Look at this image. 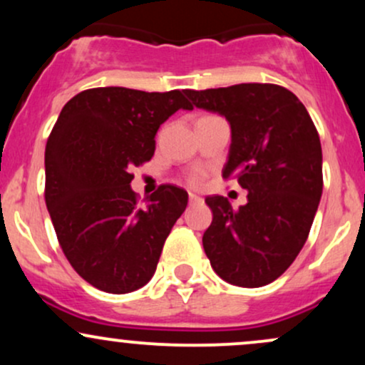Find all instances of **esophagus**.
I'll return each mask as SVG.
<instances>
[{"label": "esophagus", "instance_id": "obj_1", "mask_svg": "<svg viewBox=\"0 0 365 365\" xmlns=\"http://www.w3.org/2000/svg\"><path fill=\"white\" fill-rule=\"evenodd\" d=\"M200 200H202V199H200L199 195L192 194V192H190V194H188V202H190V206H192V204H197V202H200Z\"/></svg>", "mask_w": 365, "mask_h": 365}]
</instances>
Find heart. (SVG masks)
I'll use <instances>...</instances> for the list:
<instances>
[{
    "label": "heart",
    "instance_id": "obj_1",
    "mask_svg": "<svg viewBox=\"0 0 365 365\" xmlns=\"http://www.w3.org/2000/svg\"><path fill=\"white\" fill-rule=\"evenodd\" d=\"M200 180H202V175H199V173L192 175V177H190V182H192V183H199Z\"/></svg>",
    "mask_w": 365,
    "mask_h": 365
}]
</instances>
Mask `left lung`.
Instances as JSON below:
<instances>
[{
	"label": "left lung",
	"instance_id": "left-lung-1",
	"mask_svg": "<svg viewBox=\"0 0 365 365\" xmlns=\"http://www.w3.org/2000/svg\"><path fill=\"white\" fill-rule=\"evenodd\" d=\"M194 106L232 127L223 178H237L247 204L206 197L212 223L202 245L225 282L257 288L274 282L307 240L322 194V150L311 116L293 92L274 83L185 91Z\"/></svg>",
	"mask_w": 365,
	"mask_h": 365
}]
</instances>
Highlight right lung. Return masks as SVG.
<instances>
[{
  "mask_svg": "<svg viewBox=\"0 0 365 365\" xmlns=\"http://www.w3.org/2000/svg\"><path fill=\"white\" fill-rule=\"evenodd\" d=\"M178 110H192L180 91L96 87L73 96L51 130L46 206L63 254L99 290L144 287L185 211L183 188L161 185L140 207L130 187V171L154 156L158 128Z\"/></svg>",
  "mask_w": 365,
  "mask_h": 365,
  "instance_id": "obj_1",
  "label": "right lung"
}]
</instances>
